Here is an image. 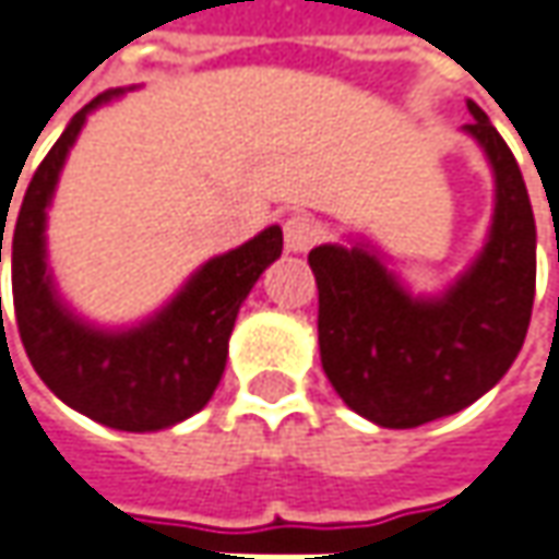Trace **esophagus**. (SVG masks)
I'll use <instances>...</instances> for the list:
<instances>
[{
	"label": "esophagus",
	"instance_id": "34e87169",
	"mask_svg": "<svg viewBox=\"0 0 559 559\" xmlns=\"http://www.w3.org/2000/svg\"><path fill=\"white\" fill-rule=\"evenodd\" d=\"M319 240V225L309 215H290L284 222V247L287 253H306Z\"/></svg>",
	"mask_w": 559,
	"mask_h": 559
}]
</instances>
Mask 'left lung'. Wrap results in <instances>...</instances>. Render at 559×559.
Segmentation results:
<instances>
[{
  "instance_id": "obj_1",
  "label": "left lung",
  "mask_w": 559,
  "mask_h": 559,
  "mask_svg": "<svg viewBox=\"0 0 559 559\" xmlns=\"http://www.w3.org/2000/svg\"><path fill=\"white\" fill-rule=\"evenodd\" d=\"M466 134L495 171L488 243L441 297H413L369 243L309 253L331 388L369 423L416 428L466 409L522 350L535 300V215L520 165L488 115Z\"/></svg>"
}]
</instances>
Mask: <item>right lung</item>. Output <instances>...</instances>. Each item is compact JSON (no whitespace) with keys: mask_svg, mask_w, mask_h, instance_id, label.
<instances>
[{"mask_svg":"<svg viewBox=\"0 0 559 559\" xmlns=\"http://www.w3.org/2000/svg\"><path fill=\"white\" fill-rule=\"evenodd\" d=\"M124 90L96 96L71 118L27 183L12 231L14 322L27 359L71 409L118 431H158L183 423L215 394L237 309L284 247L278 225L231 253L209 259L153 319L128 331L86 325L61 304L46 265V209L86 115ZM9 209H2V222ZM0 231V262H2ZM2 322V300H0Z\"/></svg>","mask_w":559,"mask_h":559,"instance_id":"add662e5","label":"right lung"}]
</instances>
